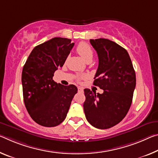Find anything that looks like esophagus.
Listing matches in <instances>:
<instances>
[{"label":"esophagus","instance_id":"1","mask_svg":"<svg viewBox=\"0 0 158 158\" xmlns=\"http://www.w3.org/2000/svg\"><path fill=\"white\" fill-rule=\"evenodd\" d=\"M78 91H79V92H83V91H84V89L82 88V87L79 86V87H78Z\"/></svg>","mask_w":158,"mask_h":158}]
</instances>
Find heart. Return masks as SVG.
Here are the masks:
<instances>
[{"mask_svg": "<svg viewBox=\"0 0 158 158\" xmlns=\"http://www.w3.org/2000/svg\"><path fill=\"white\" fill-rule=\"evenodd\" d=\"M77 51L85 61L88 62L89 60H92L93 57H94V51L88 44L85 43V42L80 43L77 47ZM85 77L86 76L81 75V76L78 77V78L84 79Z\"/></svg>", "mask_w": 158, "mask_h": 158, "instance_id": "obj_1", "label": "heart"}]
</instances>
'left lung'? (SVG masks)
I'll use <instances>...</instances> for the list:
<instances>
[{
  "label": "left lung",
  "mask_w": 158,
  "mask_h": 158,
  "mask_svg": "<svg viewBox=\"0 0 158 158\" xmlns=\"http://www.w3.org/2000/svg\"><path fill=\"white\" fill-rule=\"evenodd\" d=\"M98 56L94 85L102 94L85 89L84 110L93 127L109 129L119 123L131 107L136 87V74L129 55L124 48L106 39H90Z\"/></svg>",
  "instance_id": "obj_1"
}]
</instances>
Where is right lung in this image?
I'll use <instances>...</instances> for the list:
<instances>
[{"mask_svg":"<svg viewBox=\"0 0 158 158\" xmlns=\"http://www.w3.org/2000/svg\"><path fill=\"white\" fill-rule=\"evenodd\" d=\"M71 39L55 37L32 50L22 69L25 107L39 125L56 127L66 118L77 88L57 84L52 79L74 46Z\"/></svg>","mask_w":158,"mask_h":158,"instance_id":"obj_1","label":"right lung"}]
</instances>
